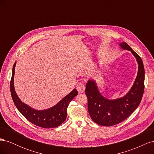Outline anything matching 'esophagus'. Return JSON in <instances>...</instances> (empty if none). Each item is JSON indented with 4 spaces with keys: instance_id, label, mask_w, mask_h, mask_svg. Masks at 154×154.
I'll return each mask as SVG.
<instances>
[{
    "instance_id": "obj_1",
    "label": "esophagus",
    "mask_w": 154,
    "mask_h": 154,
    "mask_svg": "<svg viewBox=\"0 0 154 154\" xmlns=\"http://www.w3.org/2000/svg\"><path fill=\"white\" fill-rule=\"evenodd\" d=\"M76 88L78 91L80 93H82L85 91V85L83 84L82 83H78L77 85H76Z\"/></svg>"
}]
</instances>
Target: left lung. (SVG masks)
I'll return each instance as SVG.
<instances>
[{"mask_svg":"<svg viewBox=\"0 0 154 154\" xmlns=\"http://www.w3.org/2000/svg\"><path fill=\"white\" fill-rule=\"evenodd\" d=\"M119 45L123 50L130 51L138 64L136 78L128 92L123 97L110 100L101 94L94 80H88L85 86L91 119L96 123L106 127L122 122L137 108L144 88V69L141 58L126 42H121Z\"/></svg>","mask_w":154,"mask_h":154,"instance_id":"left-lung-1","label":"left lung"}]
</instances>
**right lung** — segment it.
<instances>
[{"label":"right lung","instance_id":"right-lung-1","mask_svg":"<svg viewBox=\"0 0 154 154\" xmlns=\"http://www.w3.org/2000/svg\"><path fill=\"white\" fill-rule=\"evenodd\" d=\"M16 62L13 65L10 82V91L12 99L18 111L24 117L38 127L42 128H54L62 125L67 118V109L70 102L78 94L76 88L65 96L58 103L44 110H36L22 102L17 94L14 87Z\"/></svg>","mask_w":154,"mask_h":154}]
</instances>
